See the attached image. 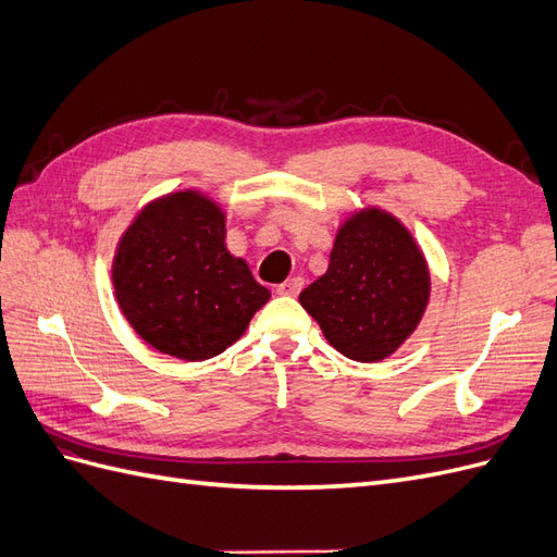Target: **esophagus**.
<instances>
[{
    "instance_id": "1",
    "label": "esophagus",
    "mask_w": 557,
    "mask_h": 557,
    "mask_svg": "<svg viewBox=\"0 0 557 557\" xmlns=\"http://www.w3.org/2000/svg\"><path fill=\"white\" fill-rule=\"evenodd\" d=\"M301 288H305V278L293 276V278H288L285 283H281L278 288H276V293L278 295H288V297H297L301 293Z\"/></svg>"
}]
</instances>
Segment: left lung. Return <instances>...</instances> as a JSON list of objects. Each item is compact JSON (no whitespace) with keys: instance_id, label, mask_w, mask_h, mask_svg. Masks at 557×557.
<instances>
[{"instance_id":"1","label":"left lung","mask_w":557,"mask_h":557,"mask_svg":"<svg viewBox=\"0 0 557 557\" xmlns=\"http://www.w3.org/2000/svg\"><path fill=\"white\" fill-rule=\"evenodd\" d=\"M430 274L411 234L379 209L356 213L336 234L327 272L299 301L325 339L358 362H379L416 330Z\"/></svg>"}]
</instances>
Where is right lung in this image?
<instances>
[{
	"label": "right lung",
	"instance_id": "right-lung-1",
	"mask_svg": "<svg viewBox=\"0 0 557 557\" xmlns=\"http://www.w3.org/2000/svg\"><path fill=\"white\" fill-rule=\"evenodd\" d=\"M113 288L127 323L181 360H209L239 339L269 290L225 248V215L199 193L148 205L123 234Z\"/></svg>",
	"mask_w": 557,
	"mask_h": 557
}]
</instances>
